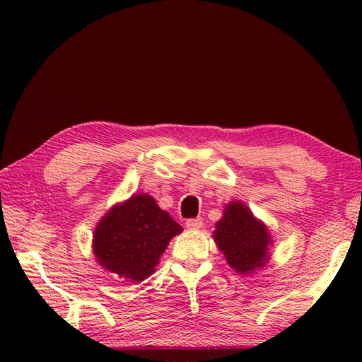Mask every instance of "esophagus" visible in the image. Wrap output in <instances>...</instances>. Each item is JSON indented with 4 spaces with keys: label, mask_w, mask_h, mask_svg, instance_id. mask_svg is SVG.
I'll list each match as a JSON object with an SVG mask.
<instances>
[{
    "label": "esophagus",
    "mask_w": 362,
    "mask_h": 362,
    "mask_svg": "<svg viewBox=\"0 0 362 362\" xmlns=\"http://www.w3.org/2000/svg\"><path fill=\"white\" fill-rule=\"evenodd\" d=\"M202 225H204V222L201 217L187 218V221H185V226H187L189 229H199V228H202Z\"/></svg>",
    "instance_id": "1"
}]
</instances>
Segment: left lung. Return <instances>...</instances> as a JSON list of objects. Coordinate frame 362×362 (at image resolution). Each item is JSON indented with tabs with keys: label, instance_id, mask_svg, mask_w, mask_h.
<instances>
[{
	"label": "left lung",
	"instance_id": "obj_1",
	"mask_svg": "<svg viewBox=\"0 0 362 362\" xmlns=\"http://www.w3.org/2000/svg\"><path fill=\"white\" fill-rule=\"evenodd\" d=\"M213 238L217 247L237 273H252L266 266L272 243L266 225L238 202L225 206L223 217L216 223Z\"/></svg>",
	"mask_w": 362,
	"mask_h": 362
}]
</instances>
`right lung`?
Listing matches in <instances>:
<instances>
[{"instance_id": "1", "label": "right lung", "mask_w": 362, "mask_h": 362, "mask_svg": "<svg viewBox=\"0 0 362 362\" xmlns=\"http://www.w3.org/2000/svg\"><path fill=\"white\" fill-rule=\"evenodd\" d=\"M182 231L146 193L133 194L115 205L93 234V254L100 264L119 278L141 282L152 275L170 238Z\"/></svg>"}]
</instances>
